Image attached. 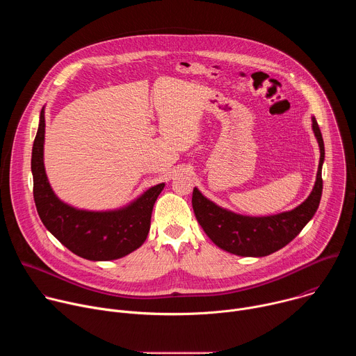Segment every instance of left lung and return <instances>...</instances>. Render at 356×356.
Wrapping results in <instances>:
<instances>
[{
	"instance_id": "left-lung-1",
	"label": "left lung",
	"mask_w": 356,
	"mask_h": 356,
	"mask_svg": "<svg viewBox=\"0 0 356 356\" xmlns=\"http://www.w3.org/2000/svg\"><path fill=\"white\" fill-rule=\"evenodd\" d=\"M313 131L320 145V165L312 194L291 211L269 217H246L216 206L197 188L193 190L191 204L195 218L209 238L221 249L239 257H266L293 241L316 214L321 193V169L324 162V140L313 117Z\"/></svg>"
}]
</instances>
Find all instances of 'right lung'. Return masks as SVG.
<instances>
[{
    "label": "right lung",
    "instance_id": "add662e5",
    "mask_svg": "<svg viewBox=\"0 0 356 356\" xmlns=\"http://www.w3.org/2000/svg\"><path fill=\"white\" fill-rule=\"evenodd\" d=\"M44 111L33 140L31 169L33 200L43 225L77 257L88 261L120 259L146 239L154 204L165 183L150 187L125 209L115 211L76 210L62 202L47 181L43 166Z\"/></svg>",
    "mask_w": 356,
    "mask_h": 356
}]
</instances>
